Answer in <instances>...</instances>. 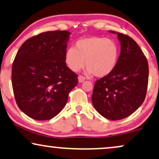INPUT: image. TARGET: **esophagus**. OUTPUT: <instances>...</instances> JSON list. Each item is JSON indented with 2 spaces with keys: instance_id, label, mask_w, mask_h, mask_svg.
Instances as JSON below:
<instances>
[{
  "instance_id": "obj_1",
  "label": "esophagus",
  "mask_w": 159,
  "mask_h": 159,
  "mask_svg": "<svg viewBox=\"0 0 159 159\" xmlns=\"http://www.w3.org/2000/svg\"><path fill=\"white\" fill-rule=\"evenodd\" d=\"M84 81H85V78H84V76L82 75L78 76V81H79L80 83H83Z\"/></svg>"
}]
</instances>
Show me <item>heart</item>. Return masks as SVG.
Wrapping results in <instances>:
<instances>
[{
    "label": "heart",
    "mask_w": 159,
    "mask_h": 159,
    "mask_svg": "<svg viewBox=\"0 0 159 159\" xmlns=\"http://www.w3.org/2000/svg\"><path fill=\"white\" fill-rule=\"evenodd\" d=\"M120 57V48L115 41L101 37H84L78 40L75 47L66 51V65L73 72L85 65L87 73L97 77H106L115 69Z\"/></svg>",
    "instance_id": "1"
}]
</instances>
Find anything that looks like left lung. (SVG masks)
Returning a JSON list of instances; mask_svg holds the SVG:
<instances>
[{
	"label": "left lung",
	"instance_id": "obj_1",
	"mask_svg": "<svg viewBox=\"0 0 159 159\" xmlns=\"http://www.w3.org/2000/svg\"><path fill=\"white\" fill-rule=\"evenodd\" d=\"M116 34L121 51L115 69L95 82L92 102L106 119L118 120L133 114L144 102L149 68L143 52L128 35Z\"/></svg>",
	"mask_w": 159,
	"mask_h": 159
}]
</instances>
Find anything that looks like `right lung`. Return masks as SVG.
Listing matches in <instances>:
<instances>
[{
    "mask_svg": "<svg viewBox=\"0 0 159 159\" xmlns=\"http://www.w3.org/2000/svg\"><path fill=\"white\" fill-rule=\"evenodd\" d=\"M70 34L44 32L18 50L11 69L14 94L20 109L32 119L48 120L57 115L77 85L78 75L65 60Z\"/></svg>",
    "mask_w": 159,
    "mask_h": 159,
    "instance_id": "obj_1",
    "label": "right lung"
}]
</instances>
